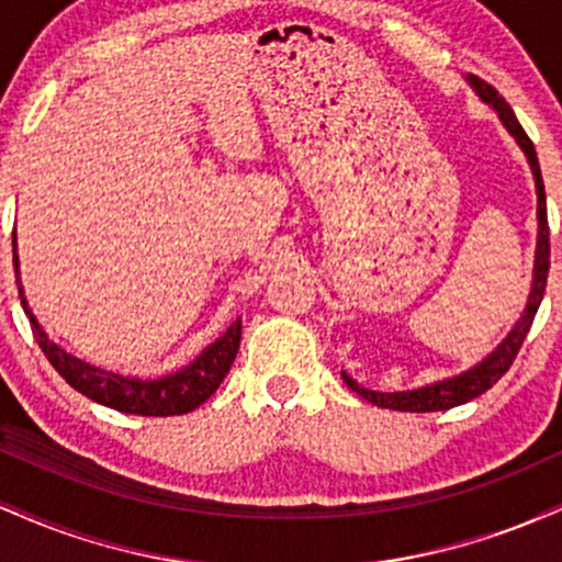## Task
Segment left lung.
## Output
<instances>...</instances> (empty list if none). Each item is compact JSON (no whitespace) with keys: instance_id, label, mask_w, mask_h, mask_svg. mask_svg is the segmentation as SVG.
<instances>
[{"instance_id":"1","label":"left lung","mask_w":562,"mask_h":562,"mask_svg":"<svg viewBox=\"0 0 562 562\" xmlns=\"http://www.w3.org/2000/svg\"><path fill=\"white\" fill-rule=\"evenodd\" d=\"M468 83L475 89V94L481 97L483 102L494 108L499 113V121L505 124V128L513 134L515 142L520 145V150L526 153L528 166L533 171V182H537V218H539V235H537V259H533V282H531V293H528V303L520 314V319L515 322L513 330L507 333V338L502 340L499 346L488 353L483 362L475 367H470L468 372L462 375L438 380V383L423 385V389L415 391H393V393H380V391H370L362 389L357 380H351L344 372L346 385L351 391H357L359 396L367 398L370 404L383 406V409H396V412H441V409H451V406H460L470 402V398L481 396L486 393L492 385L499 380L505 372L509 370V364L515 362L518 357L520 346H524L528 330H531V322L537 317V308L541 299H544V288H547V272H550V227H547V195H544V182H541V171H539V158L537 150H533V142L528 139V134L524 132V126L518 124L515 119L513 108L507 105L505 97H502L492 83H486L479 76L468 74Z\"/></svg>"}]
</instances>
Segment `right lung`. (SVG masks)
<instances>
[{
  "label": "right lung",
  "instance_id": "add662e5",
  "mask_svg": "<svg viewBox=\"0 0 562 562\" xmlns=\"http://www.w3.org/2000/svg\"><path fill=\"white\" fill-rule=\"evenodd\" d=\"M12 245H15V240H12ZM12 261H15V280L18 293H21L23 312L31 322V330H34L38 348H42L44 357L49 359V364L66 378L68 385H74L76 391L83 393L87 398H92L97 404L126 412V415L142 417L187 415V412L198 409V406L222 385L224 375H227L232 362H235L243 335L240 319L232 322L229 330L224 333L222 338H216L214 344L205 346L195 362L182 367L179 372H171V375L142 380L100 370V367L83 362V359H76L74 353H68L66 348H60L55 340L47 338V333L42 330V325L36 322L34 312H31L29 301H25L23 295L21 277H18V254H12Z\"/></svg>",
  "mask_w": 562,
  "mask_h": 562
}]
</instances>
